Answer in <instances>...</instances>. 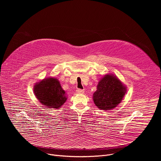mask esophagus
<instances>
[{"instance_id": "1", "label": "esophagus", "mask_w": 161, "mask_h": 161, "mask_svg": "<svg viewBox=\"0 0 161 161\" xmlns=\"http://www.w3.org/2000/svg\"><path fill=\"white\" fill-rule=\"evenodd\" d=\"M84 90H81V89H77L76 90V93L77 94H83L84 93Z\"/></svg>"}]
</instances>
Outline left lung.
<instances>
[{
    "label": "left lung",
    "instance_id": "1",
    "mask_svg": "<svg viewBox=\"0 0 161 161\" xmlns=\"http://www.w3.org/2000/svg\"><path fill=\"white\" fill-rule=\"evenodd\" d=\"M126 91V86L115 76L106 75L99 81L93 94L94 104L100 109H112L121 103Z\"/></svg>",
    "mask_w": 161,
    "mask_h": 161
}]
</instances>
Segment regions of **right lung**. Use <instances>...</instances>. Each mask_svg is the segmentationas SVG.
Wrapping results in <instances>:
<instances>
[{"label": "right lung", "instance_id": "1", "mask_svg": "<svg viewBox=\"0 0 161 161\" xmlns=\"http://www.w3.org/2000/svg\"><path fill=\"white\" fill-rule=\"evenodd\" d=\"M34 92L39 101L47 108L58 109L67 98L59 81L52 77L37 83L34 86Z\"/></svg>", "mask_w": 161, "mask_h": 161}]
</instances>
